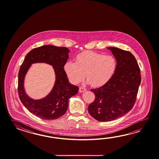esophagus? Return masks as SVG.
<instances>
[{"mask_svg": "<svg viewBox=\"0 0 159 159\" xmlns=\"http://www.w3.org/2000/svg\"><path fill=\"white\" fill-rule=\"evenodd\" d=\"M85 91H86V89L84 88V87H80L79 88V91L80 93H82V92H84Z\"/></svg>", "mask_w": 159, "mask_h": 159, "instance_id": "1", "label": "esophagus"}]
</instances>
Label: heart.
I'll use <instances>...</instances> for the list:
<instances>
[{
  "label": "heart",
  "instance_id": "b5f03b06",
  "mask_svg": "<svg viewBox=\"0 0 159 159\" xmlns=\"http://www.w3.org/2000/svg\"><path fill=\"white\" fill-rule=\"evenodd\" d=\"M117 61L113 56L92 51L77 54L75 62L67 61L64 69L70 81L78 84L84 77L93 87L99 88L108 83L115 74Z\"/></svg>",
  "mask_w": 159,
  "mask_h": 159
}]
</instances>
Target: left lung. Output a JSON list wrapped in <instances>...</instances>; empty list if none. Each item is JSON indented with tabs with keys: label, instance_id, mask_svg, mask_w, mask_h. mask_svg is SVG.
I'll return each mask as SVG.
<instances>
[{
	"label": "left lung",
	"instance_id": "1",
	"mask_svg": "<svg viewBox=\"0 0 159 159\" xmlns=\"http://www.w3.org/2000/svg\"><path fill=\"white\" fill-rule=\"evenodd\" d=\"M107 48L116 60V70L108 83L91 89L95 98L88 107L90 115L100 122L115 120L133 108L142 80L138 64L131 52Z\"/></svg>",
	"mask_w": 159,
	"mask_h": 159
}]
</instances>
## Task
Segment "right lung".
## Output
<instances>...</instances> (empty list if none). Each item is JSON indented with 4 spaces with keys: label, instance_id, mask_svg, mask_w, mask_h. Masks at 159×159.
Wrapping results in <instances>:
<instances>
[{
    "label": "right lung",
    "instance_id": "1",
    "mask_svg": "<svg viewBox=\"0 0 159 159\" xmlns=\"http://www.w3.org/2000/svg\"><path fill=\"white\" fill-rule=\"evenodd\" d=\"M67 48L51 45L34 48L26 55L18 74V94L21 103L29 111L45 120H54L64 115L69 99L78 93L79 88L70 84L64 66L69 58ZM45 62L53 66L56 82L51 93L45 98L34 100L28 98L24 89V77L32 63Z\"/></svg>",
    "mask_w": 159,
    "mask_h": 159
}]
</instances>
